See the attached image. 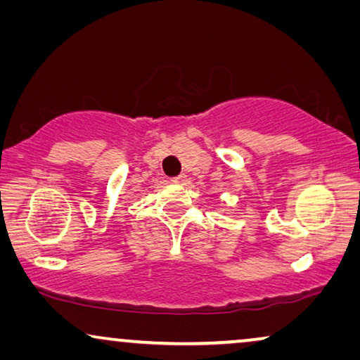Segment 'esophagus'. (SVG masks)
<instances>
[{"label": "esophagus", "mask_w": 360, "mask_h": 360, "mask_svg": "<svg viewBox=\"0 0 360 360\" xmlns=\"http://www.w3.org/2000/svg\"><path fill=\"white\" fill-rule=\"evenodd\" d=\"M172 181H175V184H184V181H186V175L185 174L176 175V176H174V179H172Z\"/></svg>", "instance_id": "1"}]
</instances>
